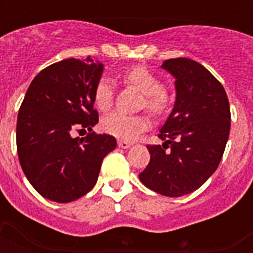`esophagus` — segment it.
<instances>
[{"label": "esophagus", "mask_w": 253, "mask_h": 253, "mask_svg": "<svg viewBox=\"0 0 253 253\" xmlns=\"http://www.w3.org/2000/svg\"><path fill=\"white\" fill-rule=\"evenodd\" d=\"M131 145L132 143L128 142V141H119V142H118V146L122 149H128Z\"/></svg>", "instance_id": "1"}]
</instances>
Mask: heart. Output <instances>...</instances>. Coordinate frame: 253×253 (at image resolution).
<instances>
[{"label":"heart","instance_id":"obj_1","mask_svg":"<svg viewBox=\"0 0 253 253\" xmlns=\"http://www.w3.org/2000/svg\"><path fill=\"white\" fill-rule=\"evenodd\" d=\"M122 80L126 86L135 89L142 94L139 105L148 110L152 115L163 116L170 110V96L163 88V83L157 76L146 67L135 66L123 73ZM96 107L101 111L110 110L114 104V85L108 78H101L93 90ZM150 122L143 115H126L122 112H112L103 118L101 128L107 134L119 139H134L141 132L146 131Z\"/></svg>","mask_w":253,"mask_h":253}]
</instances>
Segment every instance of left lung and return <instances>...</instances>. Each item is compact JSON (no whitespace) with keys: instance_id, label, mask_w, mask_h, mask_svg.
Listing matches in <instances>:
<instances>
[{"instance_id":"left-lung-1","label":"left lung","mask_w":253,"mask_h":253,"mask_svg":"<svg viewBox=\"0 0 253 253\" xmlns=\"http://www.w3.org/2000/svg\"><path fill=\"white\" fill-rule=\"evenodd\" d=\"M163 69L176 78L175 107L161 127L163 145H148L150 161L139 180L165 196L198 190L215 172L230 131V108L222 84L188 58H173Z\"/></svg>"}]
</instances>
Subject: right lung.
<instances>
[{"instance_id": "add662e5", "label": "right lung", "mask_w": 253, "mask_h": 253, "mask_svg": "<svg viewBox=\"0 0 253 253\" xmlns=\"http://www.w3.org/2000/svg\"><path fill=\"white\" fill-rule=\"evenodd\" d=\"M103 65L90 57L63 59L36 76L20 107L16 143L24 175L46 199L67 203L93 188L107 154L116 148L108 134H96L99 122L93 90ZM76 128L88 135L73 138Z\"/></svg>"}]
</instances>
